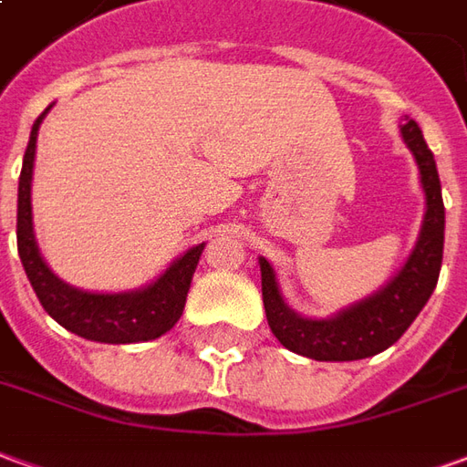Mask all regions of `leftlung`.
<instances>
[{
    "instance_id": "left-lung-1",
    "label": "left lung",
    "mask_w": 467,
    "mask_h": 467,
    "mask_svg": "<svg viewBox=\"0 0 467 467\" xmlns=\"http://www.w3.org/2000/svg\"><path fill=\"white\" fill-rule=\"evenodd\" d=\"M400 137L420 172L425 214L415 247L398 273L380 290L348 305L330 317H307L285 303L277 273L267 257H257L263 275V303L267 325L287 350L320 362H350L372 358L398 343L420 315L438 285L445 240V207L441 177L431 147L415 119L405 117Z\"/></svg>"
}]
</instances>
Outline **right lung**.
I'll return each mask as SVG.
<instances>
[{"mask_svg": "<svg viewBox=\"0 0 467 467\" xmlns=\"http://www.w3.org/2000/svg\"><path fill=\"white\" fill-rule=\"evenodd\" d=\"M49 109L52 105L47 107L32 124L22 174H19L16 250H19L22 267H25L42 307L69 333L107 345L154 340L167 330H172L174 323L180 320L204 243L194 244L177 260H172L170 267L160 277H154L152 283L134 287V290H124V293H92V290H82V287H75V285L65 283L62 277H57L39 253L35 223H32V174H35L36 134H39V124Z\"/></svg>", "mask_w": 467, "mask_h": 467, "instance_id": "1", "label": "right lung"}]
</instances>
